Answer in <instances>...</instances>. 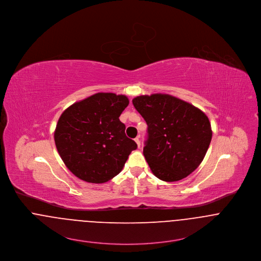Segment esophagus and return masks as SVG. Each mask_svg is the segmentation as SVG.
<instances>
[{"mask_svg":"<svg viewBox=\"0 0 261 261\" xmlns=\"http://www.w3.org/2000/svg\"><path fill=\"white\" fill-rule=\"evenodd\" d=\"M135 142H137L138 147H140V146H141V141H140V138H136V139H135Z\"/></svg>","mask_w":261,"mask_h":261,"instance_id":"1","label":"esophagus"}]
</instances>
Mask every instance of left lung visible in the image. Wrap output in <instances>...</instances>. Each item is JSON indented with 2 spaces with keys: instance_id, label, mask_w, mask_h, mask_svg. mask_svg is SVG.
I'll use <instances>...</instances> for the list:
<instances>
[{
  "instance_id": "obj_1",
  "label": "left lung",
  "mask_w": 261,
  "mask_h": 261,
  "mask_svg": "<svg viewBox=\"0 0 261 261\" xmlns=\"http://www.w3.org/2000/svg\"><path fill=\"white\" fill-rule=\"evenodd\" d=\"M147 124L143 155L152 173L164 181H177L203 161L213 130L206 115L182 99L166 94L133 99Z\"/></svg>"
}]
</instances>
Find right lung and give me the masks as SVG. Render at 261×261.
<instances>
[{
	"instance_id": "add662e5",
	"label": "right lung",
	"mask_w": 261,
	"mask_h": 261,
	"mask_svg": "<svg viewBox=\"0 0 261 261\" xmlns=\"http://www.w3.org/2000/svg\"><path fill=\"white\" fill-rule=\"evenodd\" d=\"M128 102L125 95L97 93L74 102L61 115L55 143L66 166L80 179L109 181L137 149L119 119Z\"/></svg>"
}]
</instances>
